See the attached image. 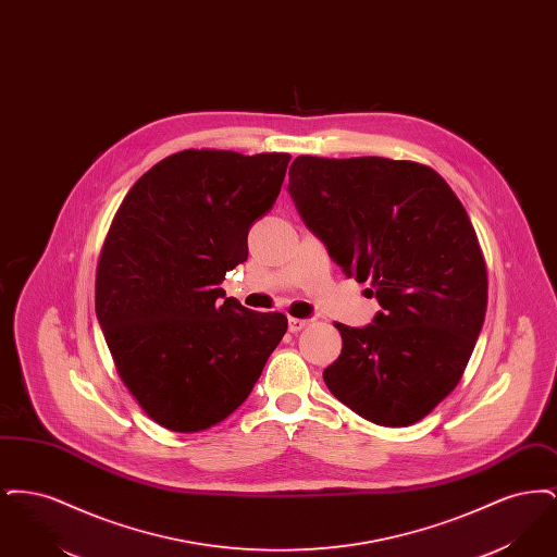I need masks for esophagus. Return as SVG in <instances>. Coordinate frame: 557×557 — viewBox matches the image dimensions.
<instances>
[{"instance_id": "34e87169", "label": "esophagus", "mask_w": 557, "mask_h": 557, "mask_svg": "<svg viewBox=\"0 0 557 557\" xmlns=\"http://www.w3.org/2000/svg\"><path fill=\"white\" fill-rule=\"evenodd\" d=\"M311 321L309 319H298L290 318L288 319V327H290V332H300V330H305L307 325H309Z\"/></svg>"}]
</instances>
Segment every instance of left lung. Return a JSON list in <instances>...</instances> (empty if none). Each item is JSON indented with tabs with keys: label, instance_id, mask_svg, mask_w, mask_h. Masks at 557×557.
Listing matches in <instances>:
<instances>
[{
	"label": "left lung",
	"instance_id": "1",
	"mask_svg": "<svg viewBox=\"0 0 557 557\" xmlns=\"http://www.w3.org/2000/svg\"><path fill=\"white\" fill-rule=\"evenodd\" d=\"M288 194L346 277L371 282L382 311L336 323L330 393L380 425H411L457 386L486 313V265L470 216L447 182L409 160L292 162Z\"/></svg>",
	"mask_w": 557,
	"mask_h": 557
}]
</instances>
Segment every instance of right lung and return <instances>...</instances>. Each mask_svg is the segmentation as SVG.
I'll return each instance as SVG.
<instances>
[{
  "mask_svg": "<svg viewBox=\"0 0 557 557\" xmlns=\"http://www.w3.org/2000/svg\"><path fill=\"white\" fill-rule=\"evenodd\" d=\"M290 154L184 150L125 196L96 275V315L141 409L173 432L223 422L288 330L227 298L250 227L273 209Z\"/></svg>",
  "mask_w": 557,
  "mask_h": 557,
  "instance_id": "add662e5",
  "label": "right lung"
}]
</instances>
